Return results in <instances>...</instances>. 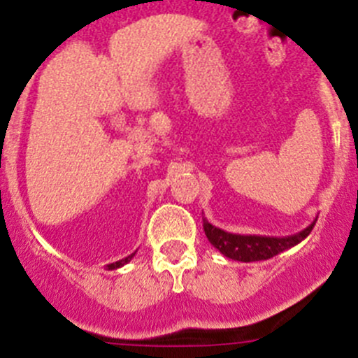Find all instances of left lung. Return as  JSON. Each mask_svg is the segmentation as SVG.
<instances>
[{
	"mask_svg": "<svg viewBox=\"0 0 358 358\" xmlns=\"http://www.w3.org/2000/svg\"><path fill=\"white\" fill-rule=\"evenodd\" d=\"M202 226H204V233H206L208 240L224 256L238 262H258L268 260V258L276 256L278 252L294 248L296 243H299L303 238H306L310 235V231L314 229L315 222L310 224L301 233L283 236V238L258 235H233V233H226V231L211 226L208 220H204Z\"/></svg>",
	"mask_w": 358,
	"mask_h": 358,
	"instance_id": "left-lung-1",
	"label": "left lung"
}]
</instances>
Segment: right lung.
<instances>
[{
    "label": "right lung",
    "instance_id": "right-lung-1",
    "mask_svg": "<svg viewBox=\"0 0 358 358\" xmlns=\"http://www.w3.org/2000/svg\"><path fill=\"white\" fill-rule=\"evenodd\" d=\"M131 258H132V255H131V256H127V258H123V260L116 262V264H110V265H107V268H109V271H113V268H118V267H122V265H125V264H127V262L131 260Z\"/></svg>",
    "mask_w": 358,
    "mask_h": 358
}]
</instances>
